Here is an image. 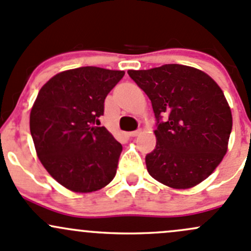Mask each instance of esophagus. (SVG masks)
Listing matches in <instances>:
<instances>
[{"instance_id": "esophagus-1", "label": "esophagus", "mask_w": 251, "mask_h": 251, "mask_svg": "<svg viewBox=\"0 0 251 251\" xmlns=\"http://www.w3.org/2000/svg\"><path fill=\"white\" fill-rule=\"evenodd\" d=\"M141 133V130H136V131H131V132H128V136L130 137H136L137 135H140Z\"/></svg>"}]
</instances>
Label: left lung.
Returning <instances> with one entry per match:
<instances>
[{"instance_id":"left-lung-1","label":"left lung","mask_w":251,"mask_h":251,"mask_svg":"<svg viewBox=\"0 0 251 251\" xmlns=\"http://www.w3.org/2000/svg\"><path fill=\"white\" fill-rule=\"evenodd\" d=\"M127 73L148 96L156 119V146L146 155L149 175L176 189L201 183L224 159L232 131L222 90L209 75L187 65Z\"/></svg>"}]
</instances>
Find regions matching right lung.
Returning a JSON list of instances; mask_svg holds the SVG:
<instances>
[{"instance_id": "right-lung-1", "label": "right lung", "mask_w": 251, "mask_h": 251, "mask_svg": "<svg viewBox=\"0 0 251 251\" xmlns=\"http://www.w3.org/2000/svg\"><path fill=\"white\" fill-rule=\"evenodd\" d=\"M125 73L81 67L54 75L37 95L30 132L48 174L65 188L90 193L115 177L123 146L104 126V100Z\"/></svg>"}]
</instances>
